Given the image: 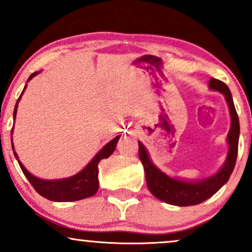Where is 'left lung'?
Returning a JSON list of instances; mask_svg holds the SVG:
<instances>
[{
    "mask_svg": "<svg viewBox=\"0 0 252 252\" xmlns=\"http://www.w3.org/2000/svg\"><path fill=\"white\" fill-rule=\"evenodd\" d=\"M209 85L210 89L224 94L231 116V126L227 134V158L224 166L215 175L194 181L170 178L152 162L147 149L142 143L138 142V156L142 161L144 173H146L147 186L153 195L167 204L175 205V206H192L207 200L226 184L235 168L237 154H238L239 120L233 104L232 94L226 84L215 78H211Z\"/></svg>",
    "mask_w": 252,
    "mask_h": 252,
    "instance_id": "8db88e82",
    "label": "left lung"
}]
</instances>
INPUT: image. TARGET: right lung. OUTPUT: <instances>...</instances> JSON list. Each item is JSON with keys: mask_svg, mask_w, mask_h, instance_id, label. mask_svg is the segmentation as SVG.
I'll list each match as a JSON object with an SVG mask.
<instances>
[{"mask_svg": "<svg viewBox=\"0 0 252 252\" xmlns=\"http://www.w3.org/2000/svg\"><path fill=\"white\" fill-rule=\"evenodd\" d=\"M37 73H39V72H34L33 74H31L27 82H30L32 78L35 77ZM24 91L21 92V94H20L19 99H17V102L15 104V109H14V120H15L16 116L17 104H19V100L21 99ZM11 134H13V129H11ZM118 140H120V136H117L114 140L110 141L108 144H105L104 148H102V150L90 161L88 166H86L83 170H80L79 173H77L76 175L65 179H58V180H42V179H39L36 178V176L32 175L31 173L25 168L24 164L20 162L19 156H17L16 152L14 150L13 140H11V147H13L14 155H15L17 162H19L20 167H21L26 178L28 179V181L31 182L32 186L34 187V189H35L40 195H42L43 198L52 201H76L96 194L98 187H99V181H98V163H99V161L103 160V158H109V156L115 152Z\"/></svg>", "mask_w": 252, "mask_h": 252, "instance_id": "right-lung-1", "label": "right lung"}]
</instances>
